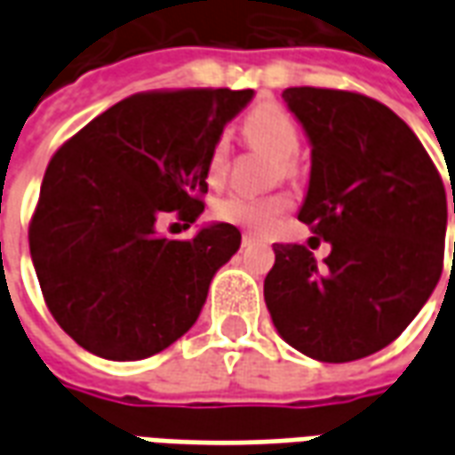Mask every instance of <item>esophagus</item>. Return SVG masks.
<instances>
[{"instance_id":"esophagus-1","label":"esophagus","mask_w":455,"mask_h":455,"mask_svg":"<svg viewBox=\"0 0 455 455\" xmlns=\"http://www.w3.org/2000/svg\"><path fill=\"white\" fill-rule=\"evenodd\" d=\"M241 241H243V246H251V243H256L258 236H256V234H251V231H243V236H241Z\"/></svg>"}]
</instances>
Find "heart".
<instances>
[{"instance_id": "obj_1", "label": "heart", "mask_w": 455, "mask_h": 455, "mask_svg": "<svg viewBox=\"0 0 455 455\" xmlns=\"http://www.w3.org/2000/svg\"><path fill=\"white\" fill-rule=\"evenodd\" d=\"M243 136L248 143L256 148L267 150L270 156L280 160V172L292 175L295 172V156L299 153V129L295 119L287 112H283L275 104H260L253 112H248L243 119ZM228 140L219 136L207 153V172L209 185H219L227 178L228 170ZM290 197L287 195H243L234 192L214 202V217L236 227L251 228V231H270L280 219L285 217L290 209Z\"/></svg>"}]
</instances>
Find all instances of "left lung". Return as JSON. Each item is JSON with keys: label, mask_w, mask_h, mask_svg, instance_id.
<instances>
[{"label": "left lung", "mask_w": 455, "mask_h": 455, "mask_svg": "<svg viewBox=\"0 0 455 455\" xmlns=\"http://www.w3.org/2000/svg\"><path fill=\"white\" fill-rule=\"evenodd\" d=\"M283 100L312 143L299 221L331 253L316 263L307 246L275 243L266 305L292 348L324 363L358 361L395 341L439 283L443 180L414 131L372 97L287 87Z\"/></svg>", "instance_id": "1"}]
</instances>
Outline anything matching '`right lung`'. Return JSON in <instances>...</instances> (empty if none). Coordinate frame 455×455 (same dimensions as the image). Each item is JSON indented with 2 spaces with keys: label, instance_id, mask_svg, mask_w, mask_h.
Listing matches in <instances>:
<instances>
[{
  "label": "right lung",
  "instance_id": "add662e5",
  "mask_svg": "<svg viewBox=\"0 0 455 455\" xmlns=\"http://www.w3.org/2000/svg\"><path fill=\"white\" fill-rule=\"evenodd\" d=\"M253 90L131 94L55 150L28 224V246L53 319L109 361L156 355L197 322L209 283L241 246L231 224L188 241L158 219L204 212L207 153Z\"/></svg>",
  "mask_w": 455,
  "mask_h": 455
}]
</instances>
